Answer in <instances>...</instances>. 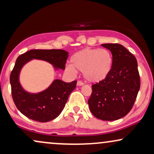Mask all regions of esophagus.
Here are the masks:
<instances>
[{
    "instance_id": "esophagus-1",
    "label": "esophagus",
    "mask_w": 154,
    "mask_h": 154,
    "mask_svg": "<svg viewBox=\"0 0 154 154\" xmlns=\"http://www.w3.org/2000/svg\"><path fill=\"white\" fill-rule=\"evenodd\" d=\"M77 86H83L84 83L81 81H78V82H77Z\"/></svg>"
}]
</instances>
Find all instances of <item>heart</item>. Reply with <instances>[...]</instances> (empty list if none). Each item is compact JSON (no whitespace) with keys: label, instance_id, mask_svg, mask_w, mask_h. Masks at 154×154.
<instances>
[{"label":"heart","instance_id":"heart-1","mask_svg":"<svg viewBox=\"0 0 154 154\" xmlns=\"http://www.w3.org/2000/svg\"><path fill=\"white\" fill-rule=\"evenodd\" d=\"M112 66V54L108 50L87 48L71 56L70 65L66 69L72 75L81 72L87 82L98 83L108 77Z\"/></svg>","mask_w":154,"mask_h":154}]
</instances>
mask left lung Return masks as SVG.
Masks as SVG:
<instances>
[{
    "label": "left lung",
    "mask_w": 154,
    "mask_h": 154,
    "mask_svg": "<svg viewBox=\"0 0 154 154\" xmlns=\"http://www.w3.org/2000/svg\"><path fill=\"white\" fill-rule=\"evenodd\" d=\"M112 54L113 66L107 77L92 85L88 100L89 109L95 117L114 121L131 111L140 89L137 60L119 44H102Z\"/></svg>",
    "instance_id": "8db88e82"
}]
</instances>
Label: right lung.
I'll return each mask as SVG.
<instances>
[{
  "instance_id": "right-lung-1",
  "label": "right lung",
  "mask_w": 154,
  "mask_h": 154,
  "mask_svg": "<svg viewBox=\"0 0 154 154\" xmlns=\"http://www.w3.org/2000/svg\"><path fill=\"white\" fill-rule=\"evenodd\" d=\"M68 52L63 50H31L17 58L10 77L12 97L20 112L27 117L39 122H48L60 115L65 107L77 81L65 82L56 79L45 90L28 92L20 82V74L25 65L32 60L45 61L53 66L55 71L64 70Z\"/></svg>"
}]
</instances>
